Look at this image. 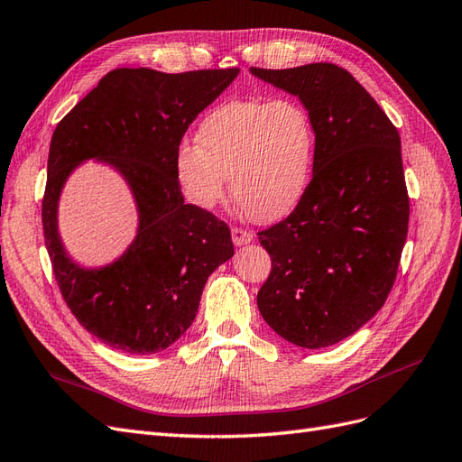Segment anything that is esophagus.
Wrapping results in <instances>:
<instances>
[{
    "label": "esophagus",
    "mask_w": 462,
    "mask_h": 462,
    "mask_svg": "<svg viewBox=\"0 0 462 462\" xmlns=\"http://www.w3.org/2000/svg\"><path fill=\"white\" fill-rule=\"evenodd\" d=\"M231 236H233V245L235 246H243V245H248V243H253V233H248V231H245V229H239V227H233L231 229Z\"/></svg>",
    "instance_id": "34e87169"
}]
</instances>
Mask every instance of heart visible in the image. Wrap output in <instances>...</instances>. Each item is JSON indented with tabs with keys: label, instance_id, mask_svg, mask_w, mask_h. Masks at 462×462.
<instances>
[{
	"label": "heart",
	"instance_id": "heart-1",
	"mask_svg": "<svg viewBox=\"0 0 462 462\" xmlns=\"http://www.w3.org/2000/svg\"><path fill=\"white\" fill-rule=\"evenodd\" d=\"M197 146L183 143L175 156L180 190L190 204L212 209L226 194L254 221L291 214L310 183L316 129L295 97H245L214 107L200 121Z\"/></svg>",
	"mask_w": 462,
	"mask_h": 462
}]
</instances>
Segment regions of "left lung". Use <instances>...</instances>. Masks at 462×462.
Segmentation results:
<instances>
[{
	"instance_id": "obj_1",
	"label": "left lung",
	"mask_w": 462,
	"mask_h": 462,
	"mask_svg": "<svg viewBox=\"0 0 462 462\" xmlns=\"http://www.w3.org/2000/svg\"><path fill=\"white\" fill-rule=\"evenodd\" d=\"M250 73L297 96L316 129L312 180L292 214L258 233L272 256L258 310L279 337L324 348L382 309L409 231L401 138L360 82L333 63Z\"/></svg>"
}]
</instances>
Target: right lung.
<instances>
[{"mask_svg":"<svg viewBox=\"0 0 462 462\" xmlns=\"http://www.w3.org/2000/svg\"><path fill=\"white\" fill-rule=\"evenodd\" d=\"M236 75L116 69L53 131L42 223L55 282L79 324L117 351L171 346L197 318L208 277L235 254L226 223L185 204L175 156L189 125ZM90 159L125 180L139 216L132 245L102 266L77 263L59 233L62 189Z\"/></svg>","mask_w":462,"mask_h":462,"instance_id":"add662e5","label":"right lung"}]
</instances>
